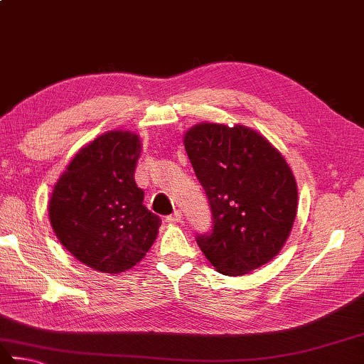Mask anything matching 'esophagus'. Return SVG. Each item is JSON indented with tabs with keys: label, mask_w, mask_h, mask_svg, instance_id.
Here are the masks:
<instances>
[{
	"label": "esophagus",
	"mask_w": 364,
	"mask_h": 364,
	"mask_svg": "<svg viewBox=\"0 0 364 364\" xmlns=\"http://www.w3.org/2000/svg\"><path fill=\"white\" fill-rule=\"evenodd\" d=\"M167 221H168V223H173V224L181 223V211H180V210H175L173 213L167 216Z\"/></svg>",
	"instance_id": "obj_1"
}]
</instances>
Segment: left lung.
<instances>
[{
	"instance_id": "obj_1",
	"label": "left lung",
	"mask_w": 364,
	"mask_h": 364,
	"mask_svg": "<svg viewBox=\"0 0 364 364\" xmlns=\"http://www.w3.org/2000/svg\"><path fill=\"white\" fill-rule=\"evenodd\" d=\"M184 148L211 211L210 232L196 237L224 275H245L279 255L291 232L297 186L287 161L243 125L199 124Z\"/></svg>"
}]
</instances>
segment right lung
<instances>
[{
    "instance_id": "add662e5",
    "label": "right lung",
    "mask_w": 364,
    "mask_h": 364,
    "mask_svg": "<svg viewBox=\"0 0 364 364\" xmlns=\"http://www.w3.org/2000/svg\"><path fill=\"white\" fill-rule=\"evenodd\" d=\"M140 153L136 135L108 132L79 149L52 191L49 218L57 239L77 261L105 274L140 262L161 226L135 183Z\"/></svg>"
}]
</instances>
